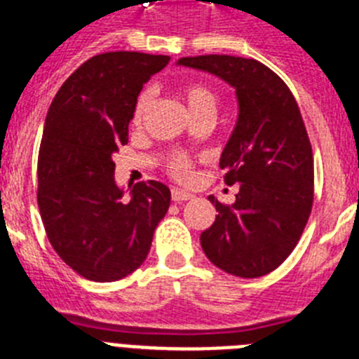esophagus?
I'll return each instance as SVG.
<instances>
[{
	"label": "esophagus",
	"mask_w": 359,
	"mask_h": 359,
	"mask_svg": "<svg viewBox=\"0 0 359 359\" xmlns=\"http://www.w3.org/2000/svg\"><path fill=\"white\" fill-rule=\"evenodd\" d=\"M170 196H172V201H176V203L187 201V199L192 198V194H190V192H185V190H180V189L170 190Z\"/></svg>",
	"instance_id": "obj_1"
}]
</instances>
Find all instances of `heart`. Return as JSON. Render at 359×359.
I'll return each mask as SVG.
<instances>
[{
  "label": "heart",
  "instance_id": "obj_1",
  "mask_svg": "<svg viewBox=\"0 0 359 359\" xmlns=\"http://www.w3.org/2000/svg\"><path fill=\"white\" fill-rule=\"evenodd\" d=\"M182 98L185 102L187 109H189L190 116L199 113V111H214L215 109V97L208 88L201 84H187L182 90ZM149 107H151V97L147 93L140 95L138 102L135 106V113H133V123L140 126L144 122L145 115H147ZM169 170L174 177L177 180H187L190 174V161L185 156H176L169 163Z\"/></svg>",
  "mask_w": 359,
  "mask_h": 359
}]
</instances>
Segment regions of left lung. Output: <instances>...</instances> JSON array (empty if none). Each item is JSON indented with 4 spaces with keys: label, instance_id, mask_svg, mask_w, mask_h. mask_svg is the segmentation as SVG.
<instances>
[{
    "label": "left lung",
    "instance_id": "1",
    "mask_svg": "<svg viewBox=\"0 0 359 359\" xmlns=\"http://www.w3.org/2000/svg\"><path fill=\"white\" fill-rule=\"evenodd\" d=\"M177 66L201 69L236 90L237 120L219 167L239 185L224 207L214 196L215 221L201 233L208 261L226 273L257 278L286 261L313 207V151L286 82L255 59L198 55Z\"/></svg>",
    "mask_w": 359,
    "mask_h": 359
}]
</instances>
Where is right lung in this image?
<instances>
[{
  "label": "right lung",
  "instance_id": "1",
  "mask_svg": "<svg viewBox=\"0 0 359 359\" xmlns=\"http://www.w3.org/2000/svg\"><path fill=\"white\" fill-rule=\"evenodd\" d=\"M169 61L140 52L91 57L66 79L44 120L41 219L57 255L90 280H120L140 268L169 210V187L152 180L129 187L126 201L113 161L128 144L142 88Z\"/></svg>",
  "mask_w": 359,
  "mask_h": 359
}]
</instances>
